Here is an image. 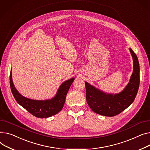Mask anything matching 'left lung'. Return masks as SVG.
Returning <instances> with one entry per match:
<instances>
[{
  "label": "left lung",
  "mask_w": 150,
  "mask_h": 150,
  "mask_svg": "<svg viewBox=\"0 0 150 150\" xmlns=\"http://www.w3.org/2000/svg\"><path fill=\"white\" fill-rule=\"evenodd\" d=\"M133 59V72L128 85L122 92L112 94L105 93L85 82L86 99L90 108L100 115L116 116L133 103L137 95L140 83V68L137 57L129 48Z\"/></svg>",
  "instance_id": "8db88e82"
}]
</instances>
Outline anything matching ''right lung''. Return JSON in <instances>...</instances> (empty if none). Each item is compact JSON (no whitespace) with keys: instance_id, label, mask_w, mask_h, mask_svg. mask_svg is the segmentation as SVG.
Listing matches in <instances>:
<instances>
[{"instance_id":"add662e5","label":"right lung","mask_w":150,"mask_h":150,"mask_svg":"<svg viewBox=\"0 0 150 150\" xmlns=\"http://www.w3.org/2000/svg\"><path fill=\"white\" fill-rule=\"evenodd\" d=\"M74 80L71 78L62 83L56 93L51 99L45 100H33L22 96L17 91L12 80V70L10 76V83L12 94L17 102L32 115L38 118H47L54 116L63 108L66 96L70 86Z\"/></svg>"}]
</instances>
